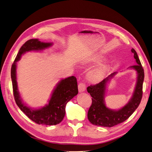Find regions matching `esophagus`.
<instances>
[{
	"label": "esophagus",
	"instance_id": "esophagus-1",
	"mask_svg": "<svg viewBox=\"0 0 152 152\" xmlns=\"http://www.w3.org/2000/svg\"><path fill=\"white\" fill-rule=\"evenodd\" d=\"M85 89H86V85H85V83H80L78 85V91L80 92L85 91Z\"/></svg>",
	"mask_w": 152,
	"mask_h": 152
}]
</instances>
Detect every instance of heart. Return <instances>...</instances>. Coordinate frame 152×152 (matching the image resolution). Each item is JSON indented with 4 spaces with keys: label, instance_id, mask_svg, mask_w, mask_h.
<instances>
[{
    "label": "heart",
    "instance_id": "1",
    "mask_svg": "<svg viewBox=\"0 0 152 152\" xmlns=\"http://www.w3.org/2000/svg\"><path fill=\"white\" fill-rule=\"evenodd\" d=\"M104 60L101 56H88L81 61V64L86 65L88 64H99ZM110 69V65L108 64H101L96 67L92 69L88 73V79L93 83H98L103 80L107 75Z\"/></svg>",
    "mask_w": 152,
    "mask_h": 152
}]
</instances>
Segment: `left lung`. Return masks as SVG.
<instances>
[{"instance_id":"1","label":"left lung","mask_w":152,"mask_h":152,"mask_svg":"<svg viewBox=\"0 0 152 152\" xmlns=\"http://www.w3.org/2000/svg\"><path fill=\"white\" fill-rule=\"evenodd\" d=\"M134 57L137 64L132 65L130 68L137 71V83L132 98L125 106L118 110L109 109L104 104V94L106 86L108 81L113 77L116 72L111 74L101 82L96 85H91L87 89L92 97V104L88 111L87 117L92 124L96 126L112 127L126 121L136 110L142 97V84L145 77L144 69L141 61L135 49H132Z\"/></svg>"}]
</instances>
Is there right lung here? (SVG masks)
Listing matches in <instances>:
<instances>
[{
    "label": "right lung",
    "instance_id": "obj_1",
    "mask_svg": "<svg viewBox=\"0 0 152 152\" xmlns=\"http://www.w3.org/2000/svg\"><path fill=\"white\" fill-rule=\"evenodd\" d=\"M51 45V43L42 42L39 41L38 39H31L28 40L18 50L11 69L13 96L18 107L33 121L38 124L45 125H56L63 120L65 114L66 104L78 93L76 77L72 76L61 80L54 90L48 104L40 109L33 110L26 106L20 99L18 91L16 69L17 62L26 52L43 50Z\"/></svg>",
    "mask_w": 152,
    "mask_h": 152
}]
</instances>
